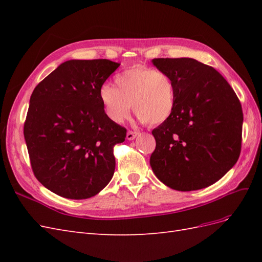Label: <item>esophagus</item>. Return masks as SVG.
<instances>
[{"label": "esophagus", "instance_id": "1", "mask_svg": "<svg viewBox=\"0 0 262 262\" xmlns=\"http://www.w3.org/2000/svg\"><path fill=\"white\" fill-rule=\"evenodd\" d=\"M138 136H139V132H137V131H128V132H126V139H128L129 141L134 140Z\"/></svg>", "mask_w": 262, "mask_h": 262}]
</instances>
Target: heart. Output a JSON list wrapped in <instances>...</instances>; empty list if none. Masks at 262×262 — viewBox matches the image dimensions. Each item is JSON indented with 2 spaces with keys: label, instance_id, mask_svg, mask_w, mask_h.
<instances>
[{
  "label": "heart",
  "instance_id": "b5f03b06",
  "mask_svg": "<svg viewBox=\"0 0 262 262\" xmlns=\"http://www.w3.org/2000/svg\"><path fill=\"white\" fill-rule=\"evenodd\" d=\"M115 85L101 86L99 98L107 116L116 123L129 117L132 105L139 120L149 125L167 121L175 110V84L162 71L134 66L118 74Z\"/></svg>",
  "mask_w": 262,
  "mask_h": 262
}]
</instances>
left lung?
<instances>
[{"label": "left lung", "instance_id": "1", "mask_svg": "<svg viewBox=\"0 0 262 262\" xmlns=\"http://www.w3.org/2000/svg\"><path fill=\"white\" fill-rule=\"evenodd\" d=\"M176 87V106L152 131L155 176L178 191L213 185L238 160L243 110L234 90L215 69L191 58L153 59Z\"/></svg>", "mask_w": 262, "mask_h": 262}]
</instances>
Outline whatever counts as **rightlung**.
Returning a JSON list of instances; mask_svg holds the SVG:
<instances>
[{
    "mask_svg": "<svg viewBox=\"0 0 262 262\" xmlns=\"http://www.w3.org/2000/svg\"><path fill=\"white\" fill-rule=\"evenodd\" d=\"M119 66L70 60L31 94L24 137L35 177L53 193L89 199L112 180L114 146L124 141L126 129L106 115L99 91Z\"/></svg>",
    "mask_w": 262,
    "mask_h": 262,
    "instance_id": "1",
    "label": "right lung"
}]
</instances>
